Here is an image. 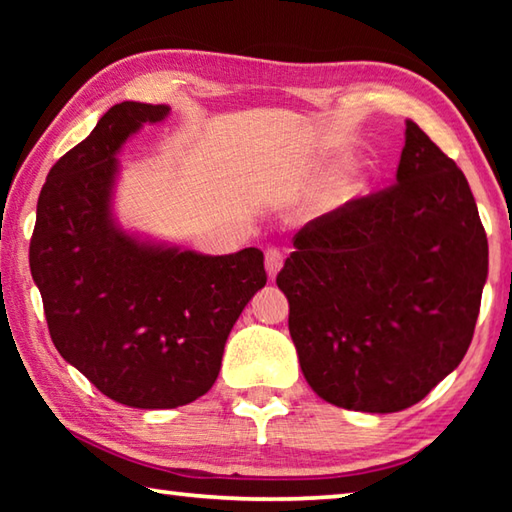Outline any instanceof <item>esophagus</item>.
<instances>
[{
    "label": "esophagus",
    "instance_id": "34e87169",
    "mask_svg": "<svg viewBox=\"0 0 512 512\" xmlns=\"http://www.w3.org/2000/svg\"><path fill=\"white\" fill-rule=\"evenodd\" d=\"M264 264H266V271L271 280H275V275L280 273V268L284 264V255L280 248H268L266 255H264Z\"/></svg>",
    "mask_w": 512,
    "mask_h": 512
}]
</instances>
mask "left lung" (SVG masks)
Returning a JSON list of instances; mask_svg holds the SVG:
<instances>
[{"mask_svg":"<svg viewBox=\"0 0 512 512\" xmlns=\"http://www.w3.org/2000/svg\"><path fill=\"white\" fill-rule=\"evenodd\" d=\"M275 282L302 375L325 402L395 413L470 348L488 237L452 158L406 121L397 180L309 221Z\"/></svg>","mask_w":512,"mask_h":512,"instance_id":"1","label":"left lung"}]
</instances>
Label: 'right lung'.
I'll return each mask as SVG.
<instances>
[{
	"label": "right lung",
	"mask_w": 512,
	"mask_h": 512,
	"mask_svg": "<svg viewBox=\"0 0 512 512\" xmlns=\"http://www.w3.org/2000/svg\"><path fill=\"white\" fill-rule=\"evenodd\" d=\"M167 106L124 101L51 167L29 246L60 357L133 409H176L219 377L223 348L266 284L264 255L207 257L142 244L110 219L115 153Z\"/></svg>",
	"instance_id": "1"
}]
</instances>
